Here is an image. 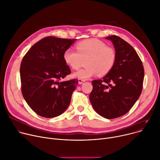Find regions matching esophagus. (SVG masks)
I'll return each mask as SVG.
<instances>
[{
	"mask_svg": "<svg viewBox=\"0 0 160 160\" xmlns=\"http://www.w3.org/2000/svg\"><path fill=\"white\" fill-rule=\"evenodd\" d=\"M84 82H85V80H83V79H78V83H79V84H82Z\"/></svg>",
	"mask_w": 160,
	"mask_h": 160,
	"instance_id": "34e87169",
	"label": "esophagus"
}]
</instances>
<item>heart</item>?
I'll use <instances>...</instances> for the list:
<instances>
[{"label":"heart","mask_w":160,"mask_h":160,"mask_svg":"<svg viewBox=\"0 0 160 160\" xmlns=\"http://www.w3.org/2000/svg\"><path fill=\"white\" fill-rule=\"evenodd\" d=\"M77 51L68 48L63 54L65 63L73 69L80 68L86 61L87 68L73 73L79 79H89L98 73L103 76L113 69L117 61L115 49L98 39L91 38L79 42L76 45Z\"/></svg>","instance_id":"1"}]
</instances>
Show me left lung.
Wrapping results in <instances>:
<instances>
[{
    "instance_id": "8db88e82",
    "label": "left lung",
    "mask_w": 160,
    "mask_h": 160,
    "mask_svg": "<svg viewBox=\"0 0 160 160\" xmlns=\"http://www.w3.org/2000/svg\"><path fill=\"white\" fill-rule=\"evenodd\" d=\"M105 39L112 41L117 61L105 77L92 81L89 99L99 115L112 119L124 115L135 105L142 91L144 69L137 52L128 42L115 35Z\"/></svg>"
}]
</instances>
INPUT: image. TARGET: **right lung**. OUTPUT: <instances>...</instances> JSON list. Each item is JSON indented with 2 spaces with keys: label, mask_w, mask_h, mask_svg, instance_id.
<instances>
[{
  "label": "right lung",
  "mask_w": 160,
  "mask_h": 160,
  "mask_svg": "<svg viewBox=\"0 0 160 160\" xmlns=\"http://www.w3.org/2000/svg\"><path fill=\"white\" fill-rule=\"evenodd\" d=\"M75 40L48 36L35 43L23 57L22 93L28 105L41 117L59 116L70 103L78 81H61L71 73L63 54Z\"/></svg>",
  "instance_id": "1"
}]
</instances>
